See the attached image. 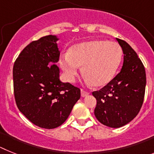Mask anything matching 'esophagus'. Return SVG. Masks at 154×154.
Wrapping results in <instances>:
<instances>
[{"label":"esophagus","mask_w":154,"mask_h":154,"mask_svg":"<svg viewBox=\"0 0 154 154\" xmlns=\"http://www.w3.org/2000/svg\"><path fill=\"white\" fill-rule=\"evenodd\" d=\"M81 96H82V97H86V96H88V94H90L88 91H86L83 90V89H81Z\"/></svg>","instance_id":"obj_1"}]
</instances>
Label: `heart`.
<instances>
[{
    "instance_id": "1",
    "label": "heart",
    "mask_w": 154,
    "mask_h": 154,
    "mask_svg": "<svg viewBox=\"0 0 154 154\" xmlns=\"http://www.w3.org/2000/svg\"><path fill=\"white\" fill-rule=\"evenodd\" d=\"M122 58V49L119 44L94 39L73 45L69 53L61 56L60 64L69 82L75 80L80 66H83L87 82L100 87L112 81Z\"/></svg>"
}]
</instances>
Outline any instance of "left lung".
<instances>
[{
    "mask_svg": "<svg viewBox=\"0 0 154 154\" xmlns=\"http://www.w3.org/2000/svg\"><path fill=\"white\" fill-rule=\"evenodd\" d=\"M124 54L121 71L101 90L92 92L97 100L94 116L103 125L119 128L138 115L145 94L146 71L136 52L116 38Z\"/></svg>",
    "mask_w": 154,
    "mask_h": 154,
    "instance_id": "obj_1",
    "label": "left lung"
}]
</instances>
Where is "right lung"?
I'll use <instances>...</instances> for the list:
<instances>
[{"label": "right lung", "mask_w": 154, "mask_h": 154, "mask_svg": "<svg viewBox=\"0 0 154 154\" xmlns=\"http://www.w3.org/2000/svg\"><path fill=\"white\" fill-rule=\"evenodd\" d=\"M57 40L49 35L30 42L13 67L18 109L31 122L48 129L62 125L81 97L80 88L60 80Z\"/></svg>", "instance_id": "1"}]
</instances>
